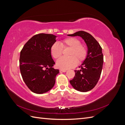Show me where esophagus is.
Segmentation results:
<instances>
[{
  "instance_id": "1",
  "label": "esophagus",
  "mask_w": 125,
  "mask_h": 125,
  "mask_svg": "<svg viewBox=\"0 0 125 125\" xmlns=\"http://www.w3.org/2000/svg\"><path fill=\"white\" fill-rule=\"evenodd\" d=\"M60 71L62 72V73H65V72L67 71V70H60Z\"/></svg>"
}]
</instances>
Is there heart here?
<instances>
[{
	"label": "heart",
	"mask_w": 125,
	"mask_h": 125,
	"mask_svg": "<svg viewBox=\"0 0 125 125\" xmlns=\"http://www.w3.org/2000/svg\"><path fill=\"white\" fill-rule=\"evenodd\" d=\"M70 48L68 53V57H61L56 62V66L62 70H67L73 68L77 63H80L84 61L87 55V49L84 45L76 37H68L60 41V45L57 43L52 44L50 52L54 58H58L62 56V48Z\"/></svg>",
	"instance_id": "heart-1"
}]
</instances>
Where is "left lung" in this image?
<instances>
[{
    "label": "left lung",
    "mask_w": 125,
    "mask_h": 125,
    "mask_svg": "<svg viewBox=\"0 0 125 125\" xmlns=\"http://www.w3.org/2000/svg\"><path fill=\"white\" fill-rule=\"evenodd\" d=\"M69 36H80L87 46V55L79 68L80 70H74L75 76L70 81L73 88L79 91L85 92L95 86L101 76L103 64L102 49L99 43L90 33L78 31Z\"/></svg>",
    "instance_id": "1"
}]
</instances>
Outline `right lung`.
<instances>
[{
    "mask_svg": "<svg viewBox=\"0 0 125 125\" xmlns=\"http://www.w3.org/2000/svg\"><path fill=\"white\" fill-rule=\"evenodd\" d=\"M56 35L41 33L34 35L20 52L19 64L22 79L29 89L36 94L51 90L55 85L58 69L52 57L50 49L56 41Z\"/></svg>",
    "mask_w": 125,
    "mask_h": 125,
    "instance_id": "right-lung-1",
    "label": "right lung"
}]
</instances>
